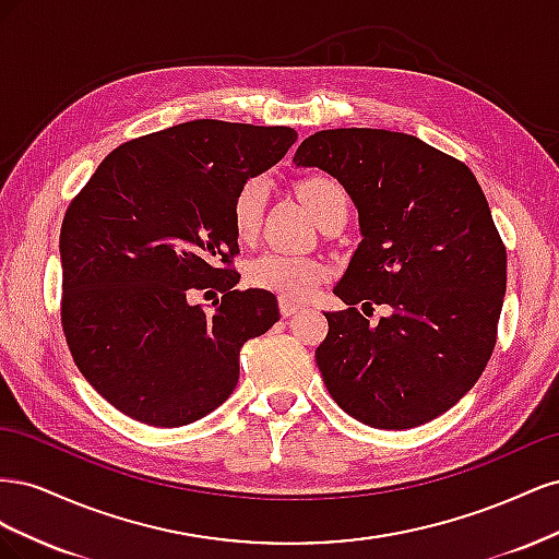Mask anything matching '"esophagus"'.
Masks as SVG:
<instances>
[{
	"mask_svg": "<svg viewBox=\"0 0 559 559\" xmlns=\"http://www.w3.org/2000/svg\"><path fill=\"white\" fill-rule=\"evenodd\" d=\"M298 310H302L300 302L289 300V298H280V312H282V317H292V314H296Z\"/></svg>",
	"mask_w": 559,
	"mask_h": 559,
	"instance_id": "esophagus-1",
	"label": "esophagus"
}]
</instances>
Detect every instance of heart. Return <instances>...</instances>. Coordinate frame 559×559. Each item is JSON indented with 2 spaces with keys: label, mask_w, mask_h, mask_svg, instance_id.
Returning a JSON list of instances; mask_svg holds the SVG:
<instances>
[{
  "label": "heart",
  "mask_w": 559,
  "mask_h": 559,
  "mask_svg": "<svg viewBox=\"0 0 559 559\" xmlns=\"http://www.w3.org/2000/svg\"><path fill=\"white\" fill-rule=\"evenodd\" d=\"M296 193L302 205L317 218H324L335 210H347L349 200L341 183L324 175L306 177L296 183ZM267 200V179L251 177L233 198V228L240 240H251L263 222V210ZM326 277V265L312 257H298L270 249L253 257L247 263V280L257 289L280 294L282 298L300 300L310 296Z\"/></svg>",
  "instance_id": "obj_1"
}]
</instances>
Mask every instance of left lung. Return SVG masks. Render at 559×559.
Wrapping results in <instances>:
<instances>
[{
    "label": "left lung",
    "mask_w": 559,
    "mask_h": 559,
    "mask_svg": "<svg viewBox=\"0 0 559 559\" xmlns=\"http://www.w3.org/2000/svg\"><path fill=\"white\" fill-rule=\"evenodd\" d=\"M294 163L345 186L364 235L333 286L347 310L324 312L314 352L329 394L376 429L443 415L492 357L506 294V247L480 183L413 134L376 128L314 132ZM373 305L388 310L378 325L365 319Z\"/></svg>",
    "instance_id": "1"
}]
</instances>
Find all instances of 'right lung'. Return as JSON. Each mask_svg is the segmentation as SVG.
<instances>
[{"instance_id": "obj_1", "label": "right lung", "mask_w": 559, "mask_h": 559, "mask_svg": "<svg viewBox=\"0 0 559 559\" xmlns=\"http://www.w3.org/2000/svg\"><path fill=\"white\" fill-rule=\"evenodd\" d=\"M296 138L286 126L179 123L114 148L70 202L62 331L81 376L116 411L183 427L233 394L242 345L280 319L270 292L233 289V198ZM210 288L225 296L207 313L190 298Z\"/></svg>"}]
</instances>
